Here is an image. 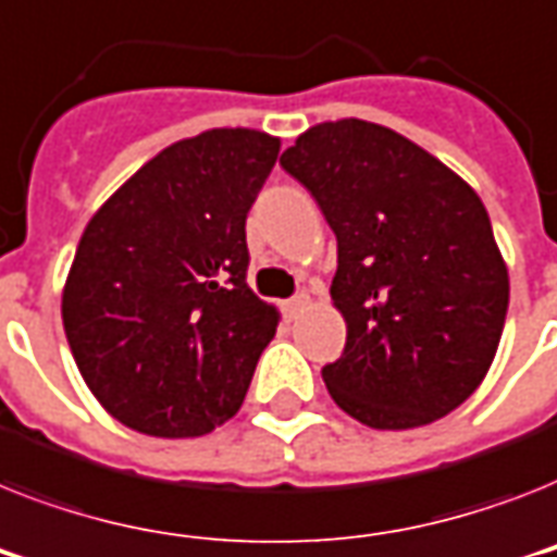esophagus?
Masks as SVG:
<instances>
[{
    "mask_svg": "<svg viewBox=\"0 0 557 557\" xmlns=\"http://www.w3.org/2000/svg\"><path fill=\"white\" fill-rule=\"evenodd\" d=\"M306 309H309V294H297V297L283 302V314H286V320H297Z\"/></svg>",
    "mask_w": 557,
    "mask_h": 557,
    "instance_id": "34e87169",
    "label": "esophagus"
}]
</instances>
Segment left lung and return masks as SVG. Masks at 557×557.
<instances>
[{"label":"left lung","mask_w":557,"mask_h":557,"mask_svg":"<svg viewBox=\"0 0 557 557\" xmlns=\"http://www.w3.org/2000/svg\"><path fill=\"white\" fill-rule=\"evenodd\" d=\"M280 165L337 237L346 349L329 395L372 429L458 409L498 351L509 274L481 197L411 139L366 120L314 125Z\"/></svg>","instance_id":"8db88e82"}]
</instances>
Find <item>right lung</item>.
Masks as SVG:
<instances>
[{"instance_id":"right-lung-1","label":"right lung","mask_w":557,"mask_h":557,"mask_svg":"<svg viewBox=\"0 0 557 557\" xmlns=\"http://www.w3.org/2000/svg\"><path fill=\"white\" fill-rule=\"evenodd\" d=\"M277 151L248 128L174 143L85 228L62 323L88 388L125 426L197 437L243 406L280 320L246 283V216Z\"/></svg>"}]
</instances>
